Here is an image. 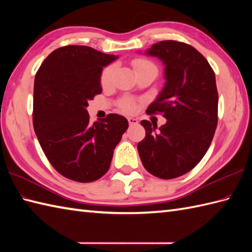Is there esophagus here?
Returning a JSON list of instances; mask_svg holds the SVG:
<instances>
[{"instance_id":"obj_1","label":"esophagus","mask_w":252,"mask_h":252,"mask_svg":"<svg viewBox=\"0 0 252 252\" xmlns=\"http://www.w3.org/2000/svg\"><path fill=\"white\" fill-rule=\"evenodd\" d=\"M127 121H129L130 126H135L138 123L137 119H135V118H127Z\"/></svg>"}]
</instances>
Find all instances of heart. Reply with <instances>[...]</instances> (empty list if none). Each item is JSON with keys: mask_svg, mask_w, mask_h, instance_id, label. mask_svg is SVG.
Segmentation results:
<instances>
[{"mask_svg": "<svg viewBox=\"0 0 252 252\" xmlns=\"http://www.w3.org/2000/svg\"><path fill=\"white\" fill-rule=\"evenodd\" d=\"M133 67L135 69V72L146 70V69H154L157 71V67L155 63L151 61L146 60V58H136L133 61ZM116 73V66L109 65L104 70L101 71L100 74V84L103 88H109L114 81V77ZM119 108L126 112V114H133L137 108V103L133 99H122L119 103Z\"/></svg>", "mask_w": 252, "mask_h": 252, "instance_id": "heart-1", "label": "heart"}]
</instances>
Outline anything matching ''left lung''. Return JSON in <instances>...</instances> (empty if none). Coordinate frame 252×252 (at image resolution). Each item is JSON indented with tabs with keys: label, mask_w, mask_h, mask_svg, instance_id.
Wrapping results in <instances>:
<instances>
[{
	"label": "left lung",
	"mask_w": 252,
	"mask_h": 252,
	"mask_svg": "<svg viewBox=\"0 0 252 252\" xmlns=\"http://www.w3.org/2000/svg\"><path fill=\"white\" fill-rule=\"evenodd\" d=\"M146 54L164 63L165 84L148 115L161 114L167 123L141 121L146 136L137 144L149 173L170 180L189 172L205 156L218 125L219 95L216 74L195 47L183 42L160 41Z\"/></svg>",
	"instance_id": "left-lung-1"
}]
</instances>
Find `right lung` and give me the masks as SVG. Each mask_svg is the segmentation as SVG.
<instances>
[{
  "label": "right lung",
  "mask_w": 252,
  "mask_h": 252,
  "mask_svg": "<svg viewBox=\"0 0 252 252\" xmlns=\"http://www.w3.org/2000/svg\"><path fill=\"white\" fill-rule=\"evenodd\" d=\"M116 58L90 46L67 45L53 51L35 74L34 132L50 163L69 180L100 179L129 126L117 114L92 125L87 110L89 100L101 93L103 67Z\"/></svg>",
  "instance_id": "add662e5"
}]
</instances>
